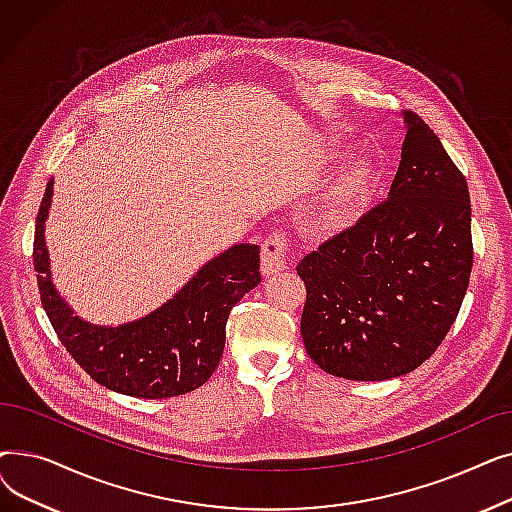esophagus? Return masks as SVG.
<instances>
[{
	"mask_svg": "<svg viewBox=\"0 0 512 512\" xmlns=\"http://www.w3.org/2000/svg\"><path fill=\"white\" fill-rule=\"evenodd\" d=\"M288 261H286V240L282 234L274 232L263 240L261 247V272L265 276L278 274L282 270H286Z\"/></svg>",
	"mask_w": 512,
	"mask_h": 512,
	"instance_id": "1",
	"label": "esophagus"
}]
</instances>
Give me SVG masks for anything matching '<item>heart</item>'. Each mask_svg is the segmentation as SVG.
Wrapping results in <instances>:
<instances>
[{"label":"heart","mask_w":512,"mask_h":512,"mask_svg":"<svg viewBox=\"0 0 512 512\" xmlns=\"http://www.w3.org/2000/svg\"><path fill=\"white\" fill-rule=\"evenodd\" d=\"M375 180L369 157H355L334 174L326 186L307 203L303 226L313 234H332L357 220Z\"/></svg>","instance_id":"obj_1"}]
</instances>
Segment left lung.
I'll return each mask as SVG.
<instances>
[{
    "label": "left lung",
    "mask_w": 512,
    "mask_h": 512,
    "mask_svg": "<svg viewBox=\"0 0 512 512\" xmlns=\"http://www.w3.org/2000/svg\"><path fill=\"white\" fill-rule=\"evenodd\" d=\"M386 201L297 267L307 286L301 334L336 378L382 382L417 369L463 305L473 267L465 176L417 114Z\"/></svg>",
    "instance_id": "obj_1"
}]
</instances>
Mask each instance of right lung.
<instances>
[{
    "label": "right lung",
    "mask_w": 512,
    "mask_h": 512,
    "mask_svg": "<svg viewBox=\"0 0 512 512\" xmlns=\"http://www.w3.org/2000/svg\"><path fill=\"white\" fill-rule=\"evenodd\" d=\"M51 197L53 178L37 213L33 263L43 309L72 359L97 384L137 398H170L203 386L222 359L232 307L261 282L259 245L240 242L209 259L145 317L97 326L76 315L53 284L45 242Z\"/></svg>",
    "instance_id": "add662e5"
}]
</instances>
